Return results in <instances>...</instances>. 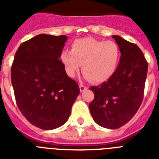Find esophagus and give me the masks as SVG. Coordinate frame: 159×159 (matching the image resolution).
Returning a JSON list of instances; mask_svg holds the SVG:
<instances>
[{
    "mask_svg": "<svg viewBox=\"0 0 159 159\" xmlns=\"http://www.w3.org/2000/svg\"><path fill=\"white\" fill-rule=\"evenodd\" d=\"M79 87H80V92H83L84 91H86V90L87 89V87H85V86H83L82 84H80Z\"/></svg>",
    "mask_w": 159,
    "mask_h": 159,
    "instance_id": "34e87169",
    "label": "esophagus"
}]
</instances>
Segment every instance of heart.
<instances>
[{
	"label": "heart",
	"mask_w": 159,
	"mask_h": 159,
	"mask_svg": "<svg viewBox=\"0 0 159 159\" xmlns=\"http://www.w3.org/2000/svg\"><path fill=\"white\" fill-rule=\"evenodd\" d=\"M60 59L69 77H75L82 65L86 79L102 83L110 79L117 69L120 50L114 41L78 39L72 43V50L62 51Z\"/></svg>",
	"instance_id": "1"
}]
</instances>
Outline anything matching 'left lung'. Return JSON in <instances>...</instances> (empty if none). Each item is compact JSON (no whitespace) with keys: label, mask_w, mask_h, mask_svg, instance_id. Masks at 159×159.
<instances>
[{"label":"left lung","mask_w":159,"mask_h":159,"mask_svg":"<svg viewBox=\"0 0 159 159\" xmlns=\"http://www.w3.org/2000/svg\"><path fill=\"white\" fill-rule=\"evenodd\" d=\"M120 59L113 76L97 87H91L95 98L89 104L92 118L104 128L118 129L130 120L143 98L148 62L138 46L113 35Z\"/></svg>","instance_id":"1"}]
</instances>
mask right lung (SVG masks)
I'll list each match as a JSON object with an SVG mask.
<instances>
[{"mask_svg":"<svg viewBox=\"0 0 159 159\" xmlns=\"http://www.w3.org/2000/svg\"><path fill=\"white\" fill-rule=\"evenodd\" d=\"M67 37L41 34L21 43L11 67V83L23 116L38 128L64 125L80 93L60 56Z\"/></svg>","mask_w":159,"mask_h":159,"instance_id":"obj_1","label":"right lung"}]
</instances>
